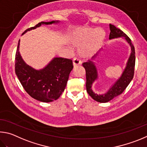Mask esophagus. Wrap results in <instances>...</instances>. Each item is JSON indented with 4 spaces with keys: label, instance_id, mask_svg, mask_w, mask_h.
Listing matches in <instances>:
<instances>
[{
    "label": "esophagus",
    "instance_id": "1",
    "mask_svg": "<svg viewBox=\"0 0 147 147\" xmlns=\"http://www.w3.org/2000/svg\"><path fill=\"white\" fill-rule=\"evenodd\" d=\"M80 64H81V61L79 60V59L77 58H74L73 59V65L74 67L78 66L79 65H80Z\"/></svg>",
    "mask_w": 147,
    "mask_h": 147
}]
</instances>
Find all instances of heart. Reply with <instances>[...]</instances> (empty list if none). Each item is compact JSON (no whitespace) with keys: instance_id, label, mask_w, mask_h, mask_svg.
<instances>
[{"instance_id":"1","label":"heart","mask_w":147,"mask_h":147,"mask_svg":"<svg viewBox=\"0 0 147 147\" xmlns=\"http://www.w3.org/2000/svg\"><path fill=\"white\" fill-rule=\"evenodd\" d=\"M107 33L102 28L78 27L71 30L68 40L71 45L79 46L78 53L84 58H90L98 52L106 40Z\"/></svg>"}]
</instances>
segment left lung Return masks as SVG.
Masks as SVG:
<instances>
[{
    "mask_svg": "<svg viewBox=\"0 0 147 147\" xmlns=\"http://www.w3.org/2000/svg\"><path fill=\"white\" fill-rule=\"evenodd\" d=\"M109 26L110 30L109 39L111 40L116 38L123 37V38L125 39L130 46L131 52L127 64H126L125 68L123 70L121 76L110 86L109 89L105 94H99L95 93L92 90V88L93 83L97 81L99 78L98 70H97L96 63L93 61L94 59L97 57V55L98 54L96 53V55H95L91 60H88V61L83 64V66L86 70V91L90 96L92 97V99L99 102H107L114 99V97L121 94L129 84L131 81L132 80L134 74L136 61L135 49L132 42H131V40L123 31L118 29L114 25L110 24Z\"/></svg>",
    "mask_w": 147,
    "mask_h": 147,
    "instance_id": "obj_1",
    "label": "left lung"
}]
</instances>
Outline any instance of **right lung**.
I'll use <instances>...</instances> for the list:
<instances>
[{
	"label": "right lung",
	"mask_w": 147,
	"mask_h": 147,
	"mask_svg": "<svg viewBox=\"0 0 147 147\" xmlns=\"http://www.w3.org/2000/svg\"><path fill=\"white\" fill-rule=\"evenodd\" d=\"M59 20L41 22L22 33L41 25L57 24ZM20 40L15 55V74L26 92L37 101L50 102L57 99L66 88L69 75L73 69L71 59L54 57L43 68L36 69L25 63L19 52Z\"/></svg>",
	"instance_id": "add662e5"
}]
</instances>
